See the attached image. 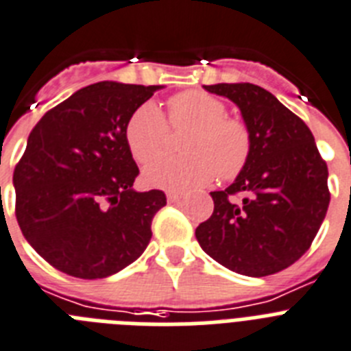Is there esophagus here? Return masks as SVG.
<instances>
[{
    "mask_svg": "<svg viewBox=\"0 0 351 351\" xmlns=\"http://www.w3.org/2000/svg\"><path fill=\"white\" fill-rule=\"evenodd\" d=\"M167 199H169V202H179L182 199V193H179V191H169Z\"/></svg>",
    "mask_w": 351,
    "mask_h": 351,
    "instance_id": "obj_1",
    "label": "esophagus"
}]
</instances>
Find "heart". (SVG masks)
Segmentation results:
<instances>
[{
  "label": "heart",
  "mask_w": 351,
  "mask_h": 351,
  "mask_svg": "<svg viewBox=\"0 0 351 351\" xmlns=\"http://www.w3.org/2000/svg\"><path fill=\"white\" fill-rule=\"evenodd\" d=\"M172 125H191L181 156H161L147 165L149 186L182 191L202 186L218 172L221 179L238 176L250 156L247 125L227 117V106L202 90H188L169 101ZM169 125L160 106L143 103L125 125V142L136 161L152 160L163 151Z\"/></svg>",
  "instance_id": "1"
}]
</instances>
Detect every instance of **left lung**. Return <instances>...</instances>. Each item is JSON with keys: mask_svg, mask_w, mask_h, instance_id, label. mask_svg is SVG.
Returning <instances> with one entry per match:
<instances>
[{"mask_svg": "<svg viewBox=\"0 0 351 351\" xmlns=\"http://www.w3.org/2000/svg\"><path fill=\"white\" fill-rule=\"evenodd\" d=\"M236 104L250 156L234 182L211 191L215 209L195 230L209 257L236 274L266 277L298 261L325 220L328 169L300 117L252 83L204 85ZM244 195L234 201V195Z\"/></svg>", "mask_w": 351, "mask_h": 351, "instance_id": "1", "label": "left lung"}]
</instances>
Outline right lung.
Segmentation results:
<instances>
[{"label":"right lung","instance_id":"1","mask_svg":"<svg viewBox=\"0 0 351 351\" xmlns=\"http://www.w3.org/2000/svg\"><path fill=\"white\" fill-rule=\"evenodd\" d=\"M161 85L101 82L42 117L14 170L16 217L26 241L77 278H104L136 261L151 241L161 190L136 191L125 125Z\"/></svg>","mask_w":351,"mask_h":351}]
</instances>
